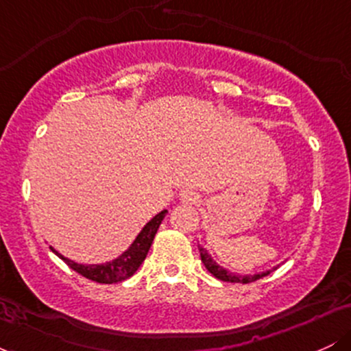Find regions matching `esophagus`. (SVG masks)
<instances>
[{"mask_svg": "<svg viewBox=\"0 0 351 351\" xmlns=\"http://www.w3.org/2000/svg\"><path fill=\"white\" fill-rule=\"evenodd\" d=\"M178 198H180L181 203H184V204H195V203H198V201H199V195L196 191H193V189L184 188V189H181V191H180Z\"/></svg>", "mask_w": 351, "mask_h": 351, "instance_id": "obj_1", "label": "esophagus"}]
</instances>
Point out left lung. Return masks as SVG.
Returning a JSON list of instances; mask_svg holds the SVG:
<instances>
[{
  "instance_id": "8db88e82",
  "label": "left lung",
  "mask_w": 351,
  "mask_h": 351,
  "mask_svg": "<svg viewBox=\"0 0 351 351\" xmlns=\"http://www.w3.org/2000/svg\"><path fill=\"white\" fill-rule=\"evenodd\" d=\"M198 249H199L201 261H203L204 267H206L208 271L216 277V279L224 280V282H234V284H249V282L263 279V277L269 276V274H271L272 271H276V269L279 267V265H276V267L269 269V271L257 272V274H254V276H251V274H244V276H243V274H236V272L228 271L226 267H223V265L217 264L216 261L211 257V254H209L206 249L203 247V245H198Z\"/></svg>"
}]
</instances>
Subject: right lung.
<instances>
[{
	"mask_svg": "<svg viewBox=\"0 0 351 351\" xmlns=\"http://www.w3.org/2000/svg\"><path fill=\"white\" fill-rule=\"evenodd\" d=\"M167 209H163L162 213H158L156 216H153L147 224H145L142 231L138 232V236L135 237L134 243L130 244V247L127 251H123L119 257L114 261H108L104 264H79L74 261L67 259L62 254L56 251L51 245V251L59 256L71 269H74L75 272H79L80 276H84L86 279H90L99 284H117V282H122L128 277H132L135 274L136 269L142 265V263L147 257L148 251H150V245L155 239L156 231H158L160 224H162L163 217L167 216Z\"/></svg>",
	"mask_w": 351,
	"mask_h": 351,
	"instance_id": "1",
	"label": "right lung"
}]
</instances>
